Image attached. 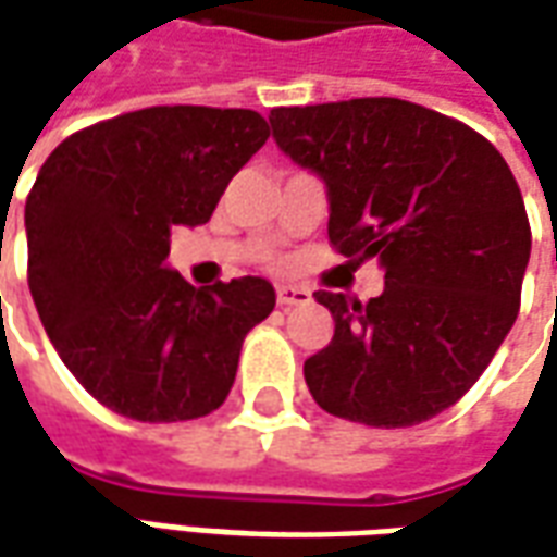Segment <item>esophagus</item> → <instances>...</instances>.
I'll use <instances>...</instances> for the list:
<instances>
[{"instance_id":"esophagus-1","label":"esophagus","mask_w":557,"mask_h":557,"mask_svg":"<svg viewBox=\"0 0 557 557\" xmlns=\"http://www.w3.org/2000/svg\"><path fill=\"white\" fill-rule=\"evenodd\" d=\"M310 301V292L304 286H277V304L280 307H295V304Z\"/></svg>"}]
</instances>
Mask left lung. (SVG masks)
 Returning a JSON list of instances; mask_svg holds the SVG:
<instances>
[{
  "mask_svg": "<svg viewBox=\"0 0 557 557\" xmlns=\"http://www.w3.org/2000/svg\"><path fill=\"white\" fill-rule=\"evenodd\" d=\"M277 146L327 184V238L375 256L367 304L315 292L334 337L304 361L334 418L414 426L468 394L513 327L531 226L513 172L474 127L399 98L277 107Z\"/></svg>",
  "mask_w": 557,
  "mask_h": 557,
  "instance_id": "left-lung-1",
  "label": "left lung"
}]
</instances>
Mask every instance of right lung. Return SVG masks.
I'll return each instance as SVG.
<instances>
[{
  "instance_id": "1",
  "label": "right lung",
  "mask_w": 557,
  "mask_h": 557,
  "mask_svg": "<svg viewBox=\"0 0 557 557\" xmlns=\"http://www.w3.org/2000/svg\"><path fill=\"white\" fill-rule=\"evenodd\" d=\"M253 110L148 107L62 139L26 196L29 292L47 337L101 406L143 423L223 406L274 286L194 289L166 271L172 226L211 220L268 139Z\"/></svg>"
}]
</instances>
